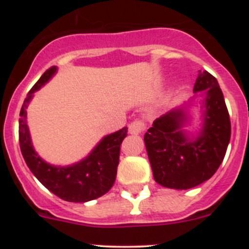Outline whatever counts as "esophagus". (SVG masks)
Returning <instances> with one entry per match:
<instances>
[{"label":"esophagus","mask_w":249,"mask_h":249,"mask_svg":"<svg viewBox=\"0 0 249 249\" xmlns=\"http://www.w3.org/2000/svg\"><path fill=\"white\" fill-rule=\"evenodd\" d=\"M144 130H145L144 122L138 121V119H136V121L131 122L130 124H128V133L130 134H141Z\"/></svg>","instance_id":"34e87169"}]
</instances>
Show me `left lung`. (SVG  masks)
<instances>
[{"instance_id": "8db88e82", "label": "left lung", "mask_w": 249, "mask_h": 249, "mask_svg": "<svg viewBox=\"0 0 249 249\" xmlns=\"http://www.w3.org/2000/svg\"><path fill=\"white\" fill-rule=\"evenodd\" d=\"M194 96L153 122L144 136L153 178L161 186L188 190L206 181L224 160L231 139V121L215 77L199 71ZM199 104L202 124L187 130L192 108Z\"/></svg>"}]
</instances>
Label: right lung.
Instances as JSON below:
<instances>
[{
    "label": "right lung",
    "instance_id": "add662e5",
    "mask_svg": "<svg viewBox=\"0 0 249 249\" xmlns=\"http://www.w3.org/2000/svg\"><path fill=\"white\" fill-rule=\"evenodd\" d=\"M57 67L50 68L31 88L19 112V147L28 167L50 192L65 201L87 202L104 196L113 186L119 162L121 144L127 136V127L103 137L82 160L67 166L49 164L34 148L27 123V108L34 93L55 76Z\"/></svg>",
    "mask_w": 249,
    "mask_h": 249
}]
</instances>
